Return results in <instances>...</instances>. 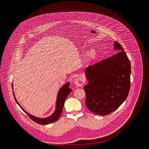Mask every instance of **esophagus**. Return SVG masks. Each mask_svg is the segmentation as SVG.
<instances>
[{
    "instance_id": "34e87169",
    "label": "esophagus",
    "mask_w": 149,
    "mask_h": 149,
    "mask_svg": "<svg viewBox=\"0 0 149 149\" xmlns=\"http://www.w3.org/2000/svg\"><path fill=\"white\" fill-rule=\"evenodd\" d=\"M74 84L77 86H81L82 85L84 84V80L82 79V78H77L74 80Z\"/></svg>"
}]
</instances>
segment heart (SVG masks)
<instances>
[{
  "mask_svg": "<svg viewBox=\"0 0 149 149\" xmlns=\"http://www.w3.org/2000/svg\"><path fill=\"white\" fill-rule=\"evenodd\" d=\"M96 53L94 49L89 50L86 53L84 56V60L86 63H89L92 60H94L96 57Z\"/></svg>",
  "mask_w": 149,
  "mask_h": 149,
  "instance_id": "heart-1",
  "label": "heart"
}]
</instances>
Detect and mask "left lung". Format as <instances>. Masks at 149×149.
Listing matches in <instances>:
<instances>
[{"mask_svg":"<svg viewBox=\"0 0 149 149\" xmlns=\"http://www.w3.org/2000/svg\"><path fill=\"white\" fill-rule=\"evenodd\" d=\"M118 53L87 67L88 81L84 86L85 105L94 113L105 116L113 112L126 99L130 89L131 64L122 45L115 41Z\"/></svg>","mask_w":149,"mask_h":149,"instance_id":"8db88e82","label":"left lung"}]
</instances>
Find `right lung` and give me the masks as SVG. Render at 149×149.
<instances>
[{"mask_svg": "<svg viewBox=\"0 0 149 149\" xmlns=\"http://www.w3.org/2000/svg\"><path fill=\"white\" fill-rule=\"evenodd\" d=\"M69 84H70V83L68 82L66 84H65L60 88V89L58 91V94H57V100H56V109H55L54 112L50 116H49L47 118H40L36 117V116H33V115L30 114L29 113H28L19 104V103L18 102V101L17 100V99L15 98L14 92H13V95H14V99H15L17 103L21 108L29 116V118H31V119H32L36 123H38L39 125H47V124H50V123L55 122L59 119V118L62 113V111H63L65 101L66 97H68V95L72 91L70 88H69ZM12 88L13 89V85H12Z\"/></svg>", "mask_w": 149, "mask_h": 149, "instance_id": "add662e5", "label": "right lung"}]
</instances>
